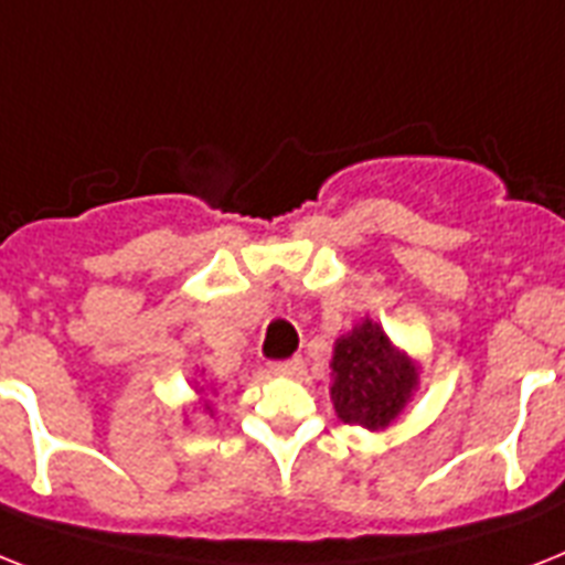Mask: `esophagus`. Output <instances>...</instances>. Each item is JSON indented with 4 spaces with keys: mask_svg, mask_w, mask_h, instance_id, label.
I'll use <instances>...</instances> for the list:
<instances>
[{
    "mask_svg": "<svg viewBox=\"0 0 565 565\" xmlns=\"http://www.w3.org/2000/svg\"><path fill=\"white\" fill-rule=\"evenodd\" d=\"M301 365H305V360H301V356H290V360L273 362V371L275 374H284V377H292V374H298V371H301Z\"/></svg>",
    "mask_w": 565,
    "mask_h": 565,
    "instance_id": "esophagus-1",
    "label": "esophagus"
}]
</instances>
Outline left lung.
<instances>
[{
    "label": "left lung",
    "mask_w": 565,
    "mask_h": 565,
    "mask_svg": "<svg viewBox=\"0 0 565 565\" xmlns=\"http://www.w3.org/2000/svg\"><path fill=\"white\" fill-rule=\"evenodd\" d=\"M415 386L417 369L409 356L394 351L386 333L371 319L337 342L330 397L345 424L386 429Z\"/></svg>",
    "instance_id": "obj_1"
}]
</instances>
